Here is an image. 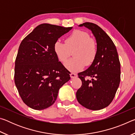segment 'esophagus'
<instances>
[{"label":"esophagus","mask_w":135,"mask_h":135,"mask_svg":"<svg viewBox=\"0 0 135 135\" xmlns=\"http://www.w3.org/2000/svg\"><path fill=\"white\" fill-rule=\"evenodd\" d=\"M70 77H71V79L76 78V77H77V75L76 74H75V73H71Z\"/></svg>","instance_id":"1"}]
</instances>
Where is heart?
Segmentation results:
<instances>
[{"instance_id":"obj_1","label":"heart","mask_w":135,"mask_h":135,"mask_svg":"<svg viewBox=\"0 0 135 135\" xmlns=\"http://www.w3.org/2000/svg\"><path fill=\"white\" fill-rule=\"evenodd\" d=\"M54 50L59 60L64 63L73 52L74 58L65 63V67L71 72H77L89 65L95 60L97 54V45L94 39L87 32L81 30L73 31L65 39V43L57 40Z\"/></svg>"}]
</instances>
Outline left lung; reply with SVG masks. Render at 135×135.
Segmentation results:
<instances>
[{"label": "left lung", "mask_w": 135, "mask_h": 135, "mask_svg": "<svg viewBox=\"0 0 135 135\" xmlns=\"http://www.w3.org/2000/svg\"><path fill=\"white\" fill-rule=\"evenodd\" d=\"M79 26L92 31L97 41V54L90 67L78 74L82 85L77 91L76 98L85 108L99 110L111 104L119 86V58L113 40L100 27L92 22Z\"/></svg>", "instance_id": "left-lung-1"}]
</instances>
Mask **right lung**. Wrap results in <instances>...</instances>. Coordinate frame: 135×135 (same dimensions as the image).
Listing matches in <instances>:
<instances>
[{
	"label": "right lung",
	"mask_w": 135,
	"mask_h": 135,
	"mask_svg": "<svg viewBox=\"0 0 135 135\" xmlns=\"http://www.w3.org/2000/svg\"><path fill=\"white\" fill-rule=\"evenodd\" d=\"M73 27L40 24L20 45L15 62L14 80L27 106L42 110L54 104L59 89L70 79V72L56 56L55 42Z\"/></svg>",
	"instance_id": "right-lung-1"
}]
</instances>
